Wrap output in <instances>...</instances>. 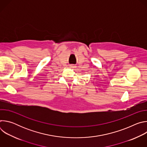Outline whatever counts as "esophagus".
Here are the masks:
<instances>
[{
	"instance_id": "1",
	"label": "esophagus",
	"mask_w": 147,
	"mask_h": 147,
	"mask_svg": "<svg viewBox=\"0 0 147 147\" xmlns=\"http://www.w3.org/2000/svg\"><path fill=\"white\" fill-rule=\"evenodd\" d=\"M70 67L71 68H74L75 66H74V65H70Z\"/></svg>"
}]
</instances>
